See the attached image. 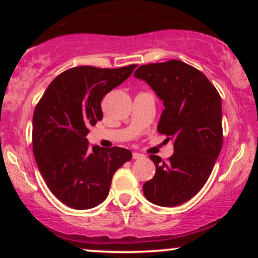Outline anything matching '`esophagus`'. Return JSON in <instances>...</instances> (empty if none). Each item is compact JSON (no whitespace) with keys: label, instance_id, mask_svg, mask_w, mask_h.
Listing matches in <instances>:
<instances>
[{"label":"esophagus","instance_id":"esophagus-1","mask_svg":"<svg viewBox=\"0 0 258 258\" xmlns=\"http://www.w3.org/2000/svg\"><path fill=\"white\" fill-rule=\"evenodd\" d=\"M143 154H139V153H133L132 154V158L133 159H135V160H138V159H142V158H143Z\"/></svg>","mask_w":258,"mask_h":258}]
</instances>
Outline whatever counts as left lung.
<instances>
[{
  "label": "left lung",
  "instance_id": "1",
  "mask_svg": "<svg viewBox=\"0 0 258 258\" xmlns=\"http://www.w3.org/2000/svg\"><path fill=\"white\" fill-rule=\"evenodd\" d=\"M135 78L146 81L164 102L158 132L173 139L167 161L150 155L156 172L143 193L159 206H177L199 193L223 143L222 102L203 73L180 60L141 65Z\"/></svg>",
  "mask_w": 258,
  "mask_h": 258
}]
</instances>
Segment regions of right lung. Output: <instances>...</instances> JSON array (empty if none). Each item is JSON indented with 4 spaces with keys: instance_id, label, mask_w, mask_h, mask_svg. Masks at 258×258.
Listing matches in <instances>:
<instances>
[{
    "instance_id": "obj_1",
    "label": "right lung",
    "mask_w": 258,
    "mask_h": 258,
    "mask_svg": "<svg viewBox=\"0 0 258 258\" xmlns=\"http://www.w3.org/2000/svg\"><path fill=\"white\" fill-rule=\"evenodd\" d=\"M136 64L117 69L75 67L58 75L37 103L32 117V149L38 170L58 200L76 210L106 199L128 149L88 146L86 136L102 120L100 102L131 75Z\"/></svg>"
}]
</instances>
